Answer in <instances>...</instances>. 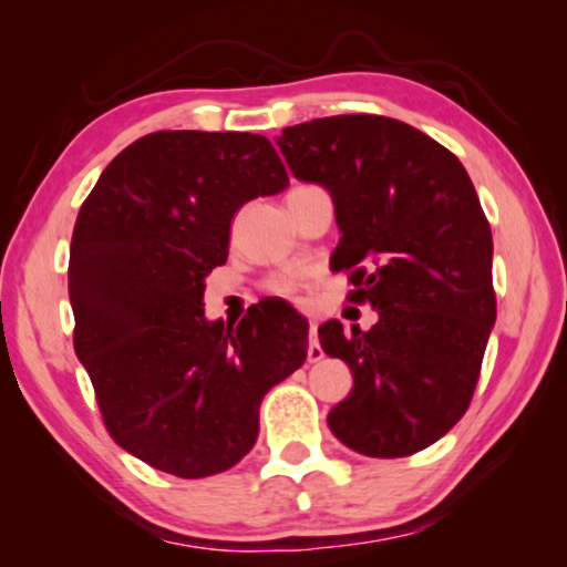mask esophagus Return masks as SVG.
I'll use <instances>...</instances> for the list:
<instances>
[{
	"label": "esophagus",
	"instance_id": "34e87169",
	"mask_svg": "<svg viewBox=\"0 0 567 567\" xmlns=\"http://www.w3.org/2000/svg\"><path fill=\"white\" fill-rule=\"evenodd\" d=\"M307 338H309V346H307V359L309 361H320L322 359V346H320V338H317V324L309 322V330H307Z\"/></svg>",
	"mask_w": 567,
	"mask_h": 567
}]
</instances>
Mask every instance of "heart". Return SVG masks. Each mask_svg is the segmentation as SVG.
Here are the masks:
<instances>
[{
  "instance_id": "obj_1",
  "label": "heart",
  "mask_w": 567,
  "mask_h": 567,
  "mask_svg": "<svg viewBox=\"0 0 567 567\" xmlns=\"http://www.w3.org/2000/svg\"><path fill=\"white\" fill-rule=\"evenodd\" d=\"M266 289L274 293V297L281 299H297L299 293V278L297 276H276L266 284Z\"/></svg>"
}]
</instances>
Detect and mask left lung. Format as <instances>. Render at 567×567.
Wrapping results in <instances>:
<instances>
[{"mask_svg":"<svg viewBox=\"0 0 567 567\" xmlns=\"http://www.w3.org/2000/svg\"><path fill=\"white\" fill-rule=\"evenodd\" d=\"M291 173L320 183L343 231L332 255L379 320H338L320 346L353 390L328 425L353 452L394 460L467 413L495 322L493 235L467 169L446 146L386 115H330L284 128Z\"/></svg>","mask_w":567,"mask_h":567,"instance_id":"1","label":"left lung"}]
</instances>
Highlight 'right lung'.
I'll return each mask as SVG.
<instances>
[{"label":"right lung","instance_id":"right-lung-1","mask_svg":"<svg viewBox=\"0 0 567 567\" xmlns=\"http://www.w3.org/2000/svg\"><path fill=\"white\" fill-rule=\"evenodd\" d=\"M286 183L266 136L154 131L84 198L69 250L74 351L111 439L154 470L196 480L235 467L266 392L307 359V322L284 301L235 330L204 317L231 216Z\"/></svg>","mask_w":567,"mask_h":567}]
</instances>
